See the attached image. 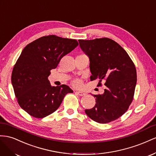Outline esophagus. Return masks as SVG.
I'll list each match as a JSON object with an SVG mask.
<instances>
[{"label":"esophagus","instance_id":"34e87169","mask_svg":"<svg viewBox=\"0 0 156 156\" xmlns=\"http://www.w3.org/2000/svg\"><path fill=\"white\" fill-rule=\"evenodd\" d=\"M76 93L77 94H78V95H80V96H83V95H85V93H84L82 92V91H76Z\"/></svg>","mask_w":156,"mask_h":156}]
</instances>
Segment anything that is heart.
<instances>
[{
  "instance_id": "1",
  "label": "heart",
  "mask_w": 156,
  "mask_h": 156,
  "mask_svg": "<svg viewBox=\"0 0 156 156\" xmlns=\"http://www.w3.org/2000/svg\"><path fill=\"white\" fill-rule=\"evenodd\" d=\"M81 84H82V81L80 80L76 79V80H74L73 82V85L74 87H78L80 86H81Z\"/></svg>"
}]
</instances>
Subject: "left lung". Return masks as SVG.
Returning a JSON list of instances; mask_svg holds the SVG:
<instances>
[{"label": "left lung", "mask_w": 156, "mask_h": 156, "mask_svg": "<svg viewBox=\"0 0 156 156\" xmlns=\"http://www.w3.org/2000/svg\"><path fill=\"white\" fill-rule=\"evenodd\" d=\"M80 46L90 59L91 80L105 82V92L93 95L96 104L86 114L93 121L106 123L125 113L132 103L136 83V71L126 51L108 38L78 40Z\"/></svg>", "instance_id": "obj_1"}]
</instances>
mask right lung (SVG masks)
I'll return each instance as SVG.
<instances>
[{
	"label": "right lung",
	"instance_id": "1",
	"mask_svg": "<svg viewBox=\"0 0 156 156\" xmlns=\"http://www.w3.org/2000/svg\"><path fill=\"white\" fill-rule=\"evenodd\" d=\"M76 40L49 35L27 44L13 68L12 84L20 107L31 116L43 118L59 107L73 91L66 85L51 86L50 70L78 46Z\"/></svg>",
	"mask_w": 156,
	"mask_h": 156
}]
</instances>
